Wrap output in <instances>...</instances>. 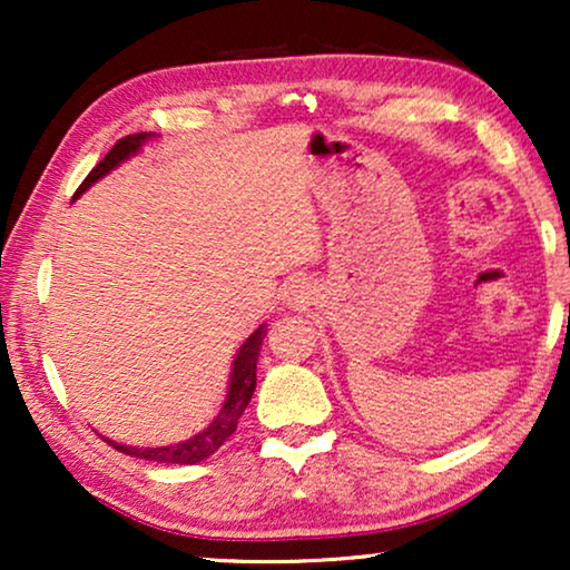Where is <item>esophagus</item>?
<instances>
[{"instance_id":"esophagus-1","label":"esophagus","mask_w":570,"mask_h":570,"mask_svg":"<svg viewBox=\"0 0 570 570\" xmlns=\"http://www.w3.org/2000/svg\"><path fill=\"white\" fill-rule=\"evenodd\" d=\"M306 298H308V293L303 291L301 285H291V287H287V301H291L293 306H303V303H306Z\"/></svg>"}]
</instances>
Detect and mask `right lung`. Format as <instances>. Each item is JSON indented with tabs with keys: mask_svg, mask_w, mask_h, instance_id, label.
I'll return each instance as SVG.
<instances>
[{
	"mask_svg": "<svg viewBox=\"0 0 570 570\" xmlns=\"http://www.w3.org/2000/svg\"><path fill=\"white\" fill-rule=\"evenodd\" d=\"M150 137L147 131H139V135H127L116 142L104 160L98 163L96 168L90 170L88 178L80 184V189L75 191V197H80L85 189H90L98 178H104L108 170H114L121 160H127L129 155H135L139 147H142L145 139ZM267 337V330L259 326L252 337L244 342V347L238 350L236 361H233V373H230V389L228 396H225L223 410L217 412V417L209 423L205 431L194 435V439L184 441V443H174V446H158V449H137V446H119V443L104 439L106 443H111L116 451L121 454L137 456V459H147V462H160V464H197L202 459H207L209 454H215L217 449L223 446L225 441L236 433L238 420L244 415V410L252 402V394L256 389V357H259V347L262 340Z\"/></svg>",
	"mask_w": 570,
	"mask_h": 570,
	"instance_id": "right-lung-1",
	"label": "right lung"
}]
</instances>
